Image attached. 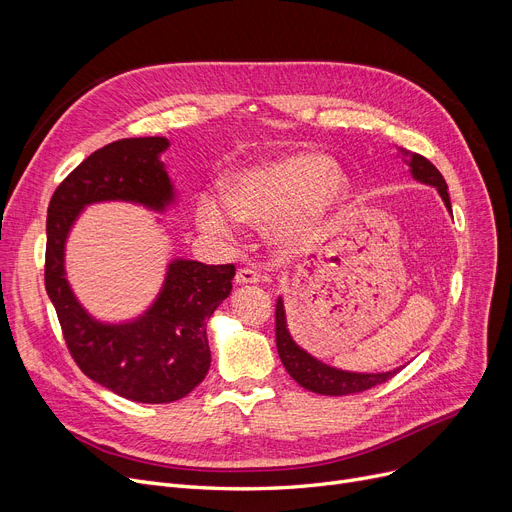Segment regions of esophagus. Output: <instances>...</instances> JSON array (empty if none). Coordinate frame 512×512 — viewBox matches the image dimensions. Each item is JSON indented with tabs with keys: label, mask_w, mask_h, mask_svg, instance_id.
<instances>
[{
	"label": "esophagus",
	"mask_w": 512,
	"mask_h": 512,
	"mask_svg": "<svg viewBox=\"0 0 512 512\" xmlns=\"http://www.w3.org/2000/svg\"><path fill=\"white\" fill-rule=\"evenodd\" d=\"M261 280L259 272L255 270V267H240V270L236 272V284H257Z\"/></svg>",
	"instance_id": "obj_1"
}]
</instances>
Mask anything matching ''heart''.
Segmentation results:
<instances>
[{"instance_id":"1","label":"heart","mask_w":512,"mask_h":512,"mask_svg":"<svg viewBox=\"0 0 512 512\" xmlns=\"http://www.w3.org/2000/svg\"><path fill=\"white\" fill-rule=\"evenodd\" d=\"M348 193L346 176L332 159L297 153L240 170L228 180V197L203 193L197 201L201 228L232 238L238 220L276 226L286 238L309 234Z\"/></svg>"}]
</instances>
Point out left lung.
<instances>
[{"label":"left lung","instance_id":"left-lung-1","mask_svg":"<svg viewBox=\"0 0 512 512\" xmlns=\"http://www.w3.org/2000/svg\"><path fill=\"white\" fill-rule=\"evenodd\" d=\"M402 159L407 161V166L411 168V174L415 180L436 186L438 193L446 205V209L452 213L450 207V197H448V184L444 176L438 172V168L432 164V161L425 159L419 153L407 151L400 147ZM276 346H278V355L290 373V378L301 384L305 390H311L315 394H326V396H344V394H355V392H365L373 386H380L388 380H392L394 375L400 369H392L386 373H353V371H342L336 367H330L326 363L317 361L311 357L307 351L292 340L288 328H286V313H284V303L278 299L276 303Z\"/></svg>","mask_w":512,"mask_h":512}]
</instances>
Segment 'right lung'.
<instances>
[{
  "label": "right lung",
  "mask_w": 512,
  "mask_h": 512,
  "mask_svg": "<svg viewBox=\"0 0 512 512\" xmlns=\"http://www.w3.org/2000/svg\"><path fill=\"white\" fill-rule=\"evenodd\" d=\"M164 137L120 139L91 153L56 188L47 209L45 290L56 307L68 351L85 375L134 402L161 405L186 396L209 371L207 319L232 290L234 265L176 259L157 301L128 324H101L70 290L66 236L85 205L132 201L164 211L174 188L159 153Z\"/></svg>",
  "instance_id": "1"
}]
</instances>
